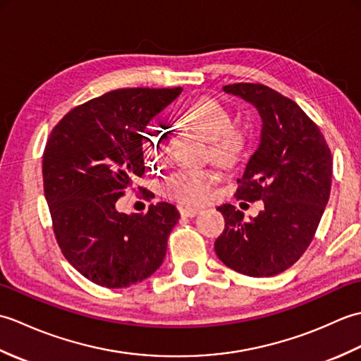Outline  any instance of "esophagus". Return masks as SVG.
Masks as SVG:
<instances>
[{"label":"esophagus","instance_id":"obj_1","mask_svg":"<svg viewBox=\"0 0 361 361\" xmlns=\"http://www.w3.org/2000/svg\"><path fill=\"white\" fill-rule=\"evenodd\" d=\"M200 212H202V209L189 208V206H181V208H180V214H181V216H185V217H195Z\"/></svg>","mask_w":361,"mask_h":361}]
</instances>
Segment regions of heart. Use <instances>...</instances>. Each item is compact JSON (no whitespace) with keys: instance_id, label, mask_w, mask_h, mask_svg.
<instances>
[{"instance_id":"heart-1","label":"heart","mask_w":361,"mask_h":361,"mask_svg":"<svg viewBox=\"0 0 361 361\" xmlns=\"http://www.w3.org/2000/svg\"><path fill=\"white\" fill-rule=\"evenodd\" d=\"M181 119L211 141V155L220 163H233L242 150V135L233 127V116L224 105L214 99H200L181 111ZM145 137V152L150 159L158 161L164 155L166 135L153 127ZM219 175L214 171L183 169L173 172L163 185L166 197L186 204H202L214 194Z\"/></svg>"}]
</instances>
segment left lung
<instances>
[{
  "label": "left lung",
  "instance_id": "obj_1",
  "mask_svg": "<svg viewBox=\"0 0 361 361\" xmlns=\"http://www.w3.org/2000/svg\"><path fill=\"white\" fill-rule=\"evenodd\" d=\"M257 110L262 128L235 197L264 202L250 221L233 204L217 208L225 229L214 243L234 271L268 278L293 265L307 250L331 195L332 155L318 126L301 106L260 83L224 87Z\"/></svg>",
  "mask_w": 361,
  "mask_h": 361
}]
</instances>
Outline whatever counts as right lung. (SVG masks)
Instances as JSON below:
<instances>
[{
  "mask_svg": "<svg viewBox=\"0 0 361 361\" xmlns=\"http://www.w3.org/2000/svg\"><path fill=\"white\" fill-rule=\"evenodd\" d=\"M181 88H122L75 106L54 127L43 153V188L54 234L75 270L106 288L147 279L163 264L180 212L171 203L145 214L116 209L142 176L150 121Z\"/></svg>",
  "mask_w": 361,
  "mask_h": 361,
  "instance_id": "add662e5",
  "label": "right lung"
}]
</instances>
